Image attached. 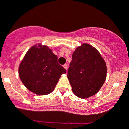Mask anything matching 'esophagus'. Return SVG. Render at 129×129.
I'll return each mask as SVG.
<instances>
[{
	"instance_id": "34e87169",
	"label": "esophagus",
	"mask_w": 129,
	"mask_h": 129,
	"mask_svg": "<svg viewBox=\"0 0 129 129\" xmlns=\"http://www.w3.org/2000/svg\"><path fill=\"white\" fill-rule=\"evenodd\" d=\"M63 67H64V68H65L66 70L68 69V65H67V64H64V65H63Z\"/></svg>"
}]
</instances>
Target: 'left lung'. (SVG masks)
I'll list each match as a JSON object with an SVG mask.
<instances>
[{
  "label": "left lung",
  "mask_w": 129,
  "mask_h": 129,
  "mask_svg": "<svg viewBox=\"0 0 129 129\" xmlns=\"http://www.w3.org/2000/svg\"><path fill=\"white\" fill-rule=\"evenodd\" d=\"M106 75V62L96 48L83 43L75 49L67 76L77 96L86 99L96 94L104 83Z\"/></svg>",
  "instance_id": "left-lung-1"
}]
</instances>
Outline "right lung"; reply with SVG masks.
I'll return each instance as SVG.
<instances>
[{
  "mask_svg": "<svg viewBox=\"0 0 129 129\" xmlns=\"http://www.w3.org/2000/svg\"><path fill=\"white\" fill-rule=\"evenodd\" d=\"M67 71L57 62V56L47 46L35 45L27 51L18 68L21 81L29 91L46 95L55 89Z\"/></svg>",
  "mask_w": 129,
  "mask_h": 129,
  "instance_id": "obj_1",
  "label": "right lung"
}]
</instances>
